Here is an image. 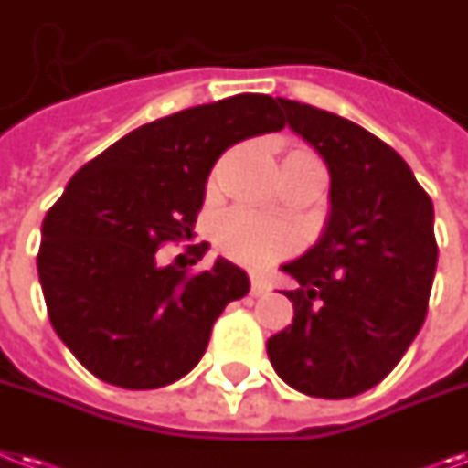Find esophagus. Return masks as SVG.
<instances>
[{
    "label": "esophagus",
    "instance_id": "34e87169",
    "mask_svg": "<svg viewBox=\"0 0 468 468\" xmlns=\"http://www.w3.org/2000/svg\"><path fill=\"white\" fill-rule=\"evenodd\" d=\"M269 291V286L264 283V281L260 279V276H252V286H250V293L252 295H264Z\"/></svg>",
    "mask_w": 468,
    "mask_h": 468
}]
</instances>
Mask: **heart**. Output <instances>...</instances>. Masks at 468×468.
<instances>
[{"label":"heart","instance_id":"b5f03b06","mask_svg":"<svg viewBox=\"0 0 468 468\" xmlns=\"http://www.w3.org/2000/svg\"><path fill=\"white\" fill-rule=\"evenodd\" d=\"M216 240L233 260L250 267H267L293 247V235L250 211H230L216 226Z\"/></svg>","mask_w":468,"mask_h":468}]
</instances>
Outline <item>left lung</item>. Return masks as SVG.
<instances>
[{
  "label": "left lung",
  "mask_w": 468,
  "mask_h": 468,
  "mask_svg": "<svg viewBox=\"0 0 468 468\" xmlns=\"http://www.w3.org/2000/svg\"><path fill=\"white\" fill-rule=\"evenodd\" d=\"M286 122L326 163L329 216L320 240L281 267L293 324L267 353L286 385L346 399L394 370L428 313L438 242L435 211L406 161L346 117L279 98Z\"/></svg>",
  "instance_id": "left-lung-1"
}]
</instances>
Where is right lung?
Listing matches in <instances>:
<instances>
[{"label": "right lung", "mask_w": 468, "mask_h": 468, "mask_svg": "<svg viewBox=\"0 0 468 468\" xmlns=\"http://www.w3.org/2000/svg\"><path fill=\"white\" fill-rule=\"evenodd\" d=\"M283 124L271 96L240 93L142 124L71 177L45 216L37 276L57 336L98 379L155 389L199 363L250 279L223 257L192 276L155 252L192 238L223 151ZM189 250V264L207 252Z\"/></svg>", "instance_id": "add662e5"}]
</instances>
